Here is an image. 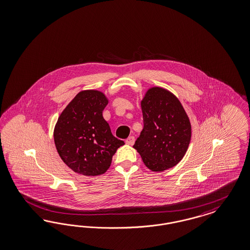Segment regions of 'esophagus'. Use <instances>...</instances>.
I'll return each mask as SVG.
<instances>
[{
	"label": "esophagus",
	"mask_w": 250,
	"mask_h": 250,
	"mask_svg": "<svg viewBox=\"0 0 250 250\" xmlns=\"http://www.w3.org/2000/svg\"><path fill=\"white\" fill-rule=\"evenodd\" d=\"M126 144H127V145H130V146H132V145L134 144V137H133V136H129V137L127 138V140H126Z\"/></svg>",
	"instance_id": "34e87169"
}]
</instances>
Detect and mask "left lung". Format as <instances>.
<instances>
[{
    "mask_svg": "<svg viewBox=\"0 0 250 250\" xmlns=\"http://www.w3.org/2000/svg\"><path fill=\"white\" fill-rule=\"evenodd\" d=\"M141 108L144 128L133 147L153 172L174 167L191 138L190 121L180 101L163 87H152L143 98Z\"/></svg>",
    "mask_w": 250,
    "mask_h": 250,
    "instance_id": "1",
    "label": "left lung"
}]
</instances>
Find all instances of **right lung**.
I'll return each instance as SVG.
<instances>
[{
  "label": "right lung",
  "instance_id": "obj_1",
  "mask_svg": "<svg viewBox=\"0 0 250 250\" xmlns=\"http://www.w3.org/2000/svg\"><path fill=\"white\" fill-rule=\"evenodd\" d=\"M108 99L96 89L78 92L60 115L54 142L61 159L75 173L95 176L108 170L124 142L116 138L103 117Z\"/></svg>",
  "mask_w": 250,
  "mask_h": 250
}]
</instances>
